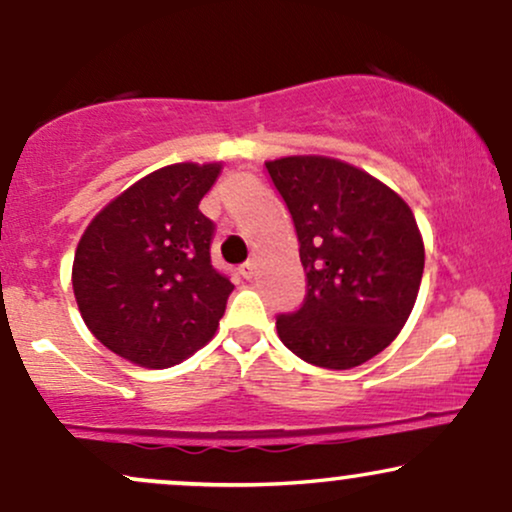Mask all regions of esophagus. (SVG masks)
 I'll return each mask as SVG.
<instances>
[{
	"label": "esophagus",
	"mask_w": 512,
	"mask_h": 512,
	"mask_svg": "<svg viewBox=\"0 0 512 512\" xmlns=\"http://www.w3.org/2000/svg\"><path fill=\"white\" fill-rule=\"evenodd\" d=\"M255 260H248L245 264H240V274L245 276V279H252V276H255Z\"/></svg>",
	"instance_id": "obj_1"
}]
</instances>
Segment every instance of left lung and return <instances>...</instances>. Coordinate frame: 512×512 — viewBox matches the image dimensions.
<instances>
[{
	"instance_id": "left-lung-1",
	"label": "left lung",
	"mask_w": 512,
	"mask_h": 512,
	"mask_svg": "<svg viewBox=\"0 0 512 512\" xmlns=\"http://www.w3.org/2000/svg\"><path fill=\"white\" fill-rule=\"evenodd\" d=\"M301 243L308 293L276 317L286 349L313 366L349 370L395 342L409 320L424 238L409 204L366 170L327 156L264 163Z\"/></svg>"
}]
</instances>
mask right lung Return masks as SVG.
<instances>
[{
  "mask_svg": "<svg viewBox=\"0 0 512 512\" xmlns=\"http://www.w3.org/2000/svg\"><path fill=\"white\" fill-rule=\"evenodd\" d=\"M221 163H173L103 207L76 245L72 286L93 337L144 368H168L214 337L233 284L211 267L199 211Z\"/></svg>",
  "mask_w": 512,
  "mask_h": 512,
  "instance_id": "1",
  "label": "right lung"
}]
</instances>
